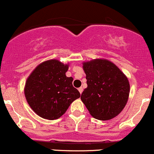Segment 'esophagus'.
Listing matches in <instances>:
<instances>
[{
  "label": "esophagus",
  "instance_id": "esophagus-1",
  "mask_svg": "<svg viewBox=\"0 0 154 154\" xmlns=\"http://www.w3.org/2000/svg\"><path fill=\"white\" fill-rule=\"evenodd\" d=\"M78 90H79V93H80V94H82V91H83V88H79Z\"/></svg>",
  "mask_w": 154,
  "mask_h": 154
}]
</instances>
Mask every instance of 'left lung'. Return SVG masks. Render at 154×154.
<instances>
[{
    "instance_id": "1",
    "label": "left lung",
    "mask_w": 154,
    "mask_h": 154,
    "mask_svg": "<svg viewBox=\"0 0 154 154\" xmlns=\"http://www.w3.org/2000/svg\"><path fill=\"white\" fill-rule=\"evenodd\" d=\"M88 88L81 100L91 115L100 121L118 116L129 99V82L125 74L112 61L97 58L84 62Z\"/></svg>"
}]
</instances>
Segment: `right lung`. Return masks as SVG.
Here are the masks:
<instances>
[{"label":"right lung","mask_w":154,"mask_h":154,"mask_svg":"<svg viewBox=\"0 0 154 154\" xmlns=\"http://www.w3.org/2000/svg\"><path fill=\"white\" fill-rule=\"evenodd\" d=\"M68 69L69 63L51 59L39 63L27 79L24 89L26 100L41 118L58 119L80 97V93L72 86L73 79L66 75Z\"/></svg>","instance_id":"1"}]
</instances>
